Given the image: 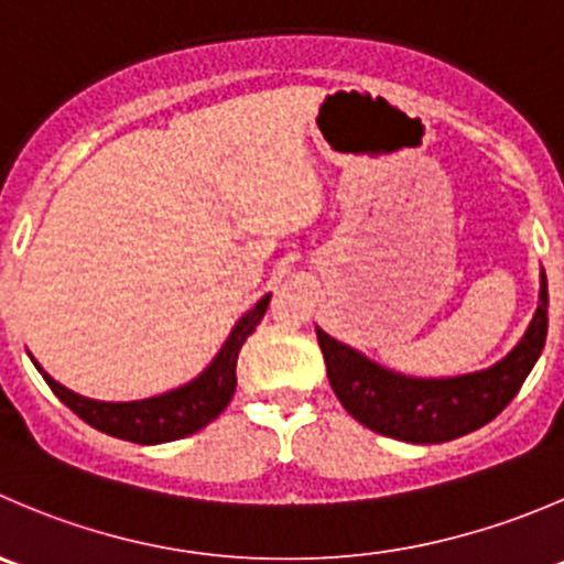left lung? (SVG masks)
Listing matches in <instances>:
<instances>
[{
    "label": "left lung",
    "instance_id": "8db88e82",
    "mask_svg": "<svg viewBox=\"0 0 564 564\" xmlns=\"http://www.w3.org/2000/svg\"><path fill=\"white\" fill-rule=\"evenodd\" d=\"M549 333V283L521 341L490 369L460 377H408L375 364L316 327L333 393L364 427L408 444H444L494 421L521 391Z\"/></svg>",
    "mask_w": 564,
    "mask_h": 564
}]
</instances>
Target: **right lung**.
<instances>
[{"label": "right lung", "instance_id": "right-lung-1", "mask_svg": "<svg viewBox=\"0 0 564 564\" xmlns=\"http://www.w3.org/2000/svg\"><path fill=\"white\" fill-rule=\"evenodd\" d=\"M267 305H270V294H264L234 325L231 336L226 338L220 352L215 355V360L195 380H189L187 386L173 388L167 393H160V397L137 399V402H98V399L82 397V393H74L70 388L59 386L54 377H48L41 369L35 358H32V364L37 366L48 388L57 393L59 402L68 404L90 427L101 430V433L112 435V438L131 441V444H167V441H178L198 433V430H204L209 421H215L228 408L234 391H237L239 349H242L245 338L256 330V325L264 319Z\"/></svg>", "mask_w": 564, "mask_h": 564}]
</instances>
